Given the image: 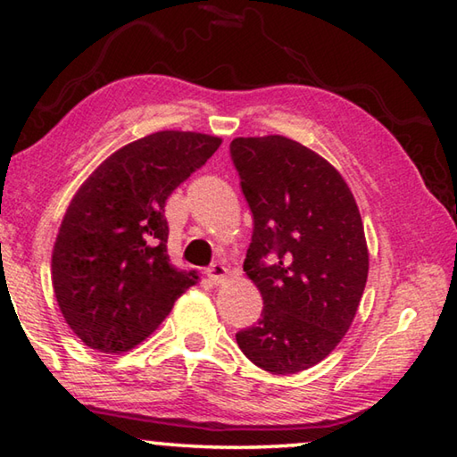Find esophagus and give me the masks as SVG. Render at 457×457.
Here are the masks:
<instances>
[{
	"label": "esophagus",
	"instance_id": "esophagus-1",
	"mask_svg": "<svg viewBox=\"0 0 457 457\" xmlns=\"http://www.w3.org/2000/svg\"><path fill=\"white\" fill-rule=\"evenodd\" d=\"M226 276H228V268L223 264H212L210 268H207V278H210L212 284H215V286L223 284Z\"/></svg>",
	"mask_w": 457,
	"mask_h": 457
}]
</instances>
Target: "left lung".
<instances>
[{
  "label": "left lung",
  "mask_w": 457,
  "mask_h": 457,
  "mask_svg": "<svg viewBox=\"0 0 457 457\" xmlns=\"http://www.w3.org/2000/svg\"><path fill=\"white\" fill-rule=\"evenodd\" d=\"M229 153L253 215L244 272L264 300L258 324L236 340L260 369L300 373L343 340L365 290L357 201L327 159L292 138L237 137Z\"/></svg>",
  "instance_id": "8db88e82"
}]
</instances>
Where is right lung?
Returning a JSON list of instances; mask_svg holds the SVG:
<instances>
[{
  "instance_id": "1",
  "label": "right lung",
  "mask_w": 457,
  "mask_h": 457,
  "mask_svg": "<svg viewBox=\"0 0 457 457\" xmlns=\"http://www.w3.org/2000/svg\"><path fill=\"white\" fill-rule=\"evenodd\" d=\"M221 138L159 130L122 146L76 191L52 252L60 312L100 353L133 349L199 280L169 262L165 201Z\"/></svg>"
}]
</instances>
